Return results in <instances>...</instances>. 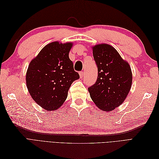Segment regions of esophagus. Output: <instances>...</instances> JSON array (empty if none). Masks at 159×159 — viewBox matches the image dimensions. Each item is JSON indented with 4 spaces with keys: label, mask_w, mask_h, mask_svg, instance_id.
<instances>
[{
    "label": "esophagus",
    "mask_w": 159,
    "mask_h": 159,
    "mask_svg": "<svg viewBox=\"0 0 159 159\" xmlns=\"http://www.w3.org/2000/svg\"><path fill=\"white\" fill-rule=\"evenodd\" d=\"M79 74H80V78H82L83 77H84V71H80V72Z\"/></svg>",
    "instance_id": "obj_1"
}]
</instances>
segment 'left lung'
<instances>
[{"label":"left lung","instance_id":"obj_1","mask_svg":"<svg viewBox=\"0 0 159 159\" xmlns=\"http://www.w3.org/2000/svg\"><path fill=\"white\" fill-rule=\"evenodd\" d=\"M93 56L98 76L95 84L88 88L90 97L100 109L111 111L124 102L131 89V67L109 44L93 46Z\"/></svg>","mask_w":159,"mask_h":159}]
</instances>
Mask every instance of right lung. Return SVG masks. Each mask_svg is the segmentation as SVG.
Instances as JSON below:
<instances>
[{"label":"right lung","instance_id":"right-lung-1","mask_svg":"<svg viewBox=\"0 0 159 159\" xmlns=\"http://www.w3.org/2000/svg\"><path fill=\"white\" fill-rule=\"evenodd\" d=\"M72 43H50L33 59L26 72L31 97L47 111H56L68 97L73 81L80 78L69 57Z\"/></svg>","mask_w":159,"mask_h":159}]
</instances>
